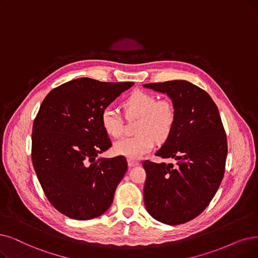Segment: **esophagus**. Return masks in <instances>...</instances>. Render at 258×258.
Instances as JSON below:
<instances>
[{
  "instance_id": "34e87169",
  "label": "esophagus",
  "mask_w": 258,
  "mask_h": 258,
  "mask_svg": "<svg viewBox=\"0 0 258 258\" xmlns=\"http://www.w3.org/2000/svg\"><path fill=\"white\" fill-rule=\"evenodd\" d=\"M140 163L138 161H135V160H128V166L129 167H135V166H138Z\"/></svg>"
}]
</instances>
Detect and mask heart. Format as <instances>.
<instances>
[{
    "mask_svg": "<svg viewBox=\"0 0 258 258\" xmlns=\"http://www.w3.org/2000/svg\"><path fill=\"white\" fill-rule=\"evenodd\" d=\"M128 119L139 118L137 132L133 138H125L114 144V152L118 156L136 160L149 152L156 140H166L176 126L177 110L169 99H158L148 92L136 91L122 102ZM101 126L108 136L118 139L122 135L123 119L117 110L106 107L101 112Z\"/></svg>",
    "mask_w": 258,
    "mask_h": 258,
    "instance_id": "obj_1",
    "label": "heart"
}]
</instances>
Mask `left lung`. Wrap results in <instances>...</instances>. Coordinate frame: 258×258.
<instances>
[{
	"instance_id": "8db88e82",
	"label": "left lung",
	"mask_w": 258,
	"mask_h": 258,
	"mask_svg": "<svg viewBox=\"0 0 258 258\" xmlns=\"http://www.w3.org/2000/svg\"><path fill=\"white\" fill-rule=\"evenodd\" d=\"M144 87L166 93L176 107V126L156 156L178 161L176 167L143 162L144 202L156 220L185 223L207 209L223 179L228 143L221 117L207 92L186 80Z\"/></svg>"
}]
</instances>
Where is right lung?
Here are the masks:
<instances>
[{
    "mask_svg": "<svg viewBox=\"0 0 258 258\" xmlns=\"http://www.w3.org/2000/svg\"><path fill=\"white\" fill-rule=\"evenodd\" d=\"M135 82L71 80L51 90L34 120L32 161L53 207L72 219L104 214L128 169L125 157L96 159L111 141L101 112Z\"/></svg>",
    "mask_w": 258,
    "mask_h": 258,
    "instance_id": "1",
    "label": "right lung"
}]
</instances>
